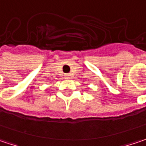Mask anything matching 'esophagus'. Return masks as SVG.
I'll return each mask as SVG.
<instances>
[{
	"instance_id": "34e87169",
	"label": "esophagus",
	"mask_w": 146,
	"mask_h": 146,
	"mask_svg": "<svg viewBox=\"0 0 146 146\" xmlns=\"http://www.w3.org/2000/svg\"><path fill=\"white\" fill-rule=\"evenodd\" d=\"M71 77H72V74L71 73H66L65 74V78H70Z\"/></svg>"
}]
</instances>
